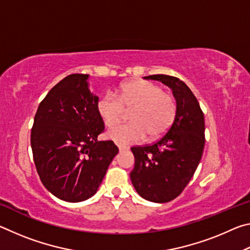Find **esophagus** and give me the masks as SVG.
I'll return each instance as SVG.
<instances>
[{"instance_id": "esophagus-1", "label": "esophagus", "mask_w": 250, "mask_h": 250, "mask_svg": "<svg viewBox=\"0 0 250 250\" xmlns=\"http://www.w3.org/2000/svg\"><path fill=\"white\" fill-rule=\"evenodd\" d=\"M118 147H119V150H120V151H124V150H126V149H128V146H121V145L118 146Z\"/></svg>"}]
</instances>
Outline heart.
<instances>
[{
  "mask_svg": "<svg viewBox=\"0 0 250 250\" xmlns=\"http://www.w3.org/2000/svg\"><path fill=\"white\" fill-rule=\"evenodd\" d=\"M130 112V124L110 128L107 138L121 146L138 143L147 137L159 138L166 133L176 117V101L162 87L147 80H133L119 88L116 95L108 92L97 103V111L107 126L119 122Z\"/></svg>",
  "mask_w": 250,
  "mask_h": 250,
  "instance_id": "obj_1",
  "label": "heart"
}]
</instances>
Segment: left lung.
Segmentation results:
<instances>
[{"mask_svg":"<svg viewBox=\"0 0 250 250\" xmlns=\"http://www.w3.org/2000/svg\"><path fill=\"white\" fill-rule=\"evenodd\" d=\"M172 89L176 117L167 132L158 141L132 146L134 167L131 182L139 195L154 203L174 200L188 184L202 159L205 145L204 113L191 89L179 78L151 75Z\"/></svg>","mask_w":250,"mask_h":250,"instance_id":"obj_1","label":"left lung"}]
</instances>
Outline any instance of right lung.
<instances>
[{"label":"right lung","mask_w":250,"mask_h":250,"mask_svg":"<svg viewBox=\"0 0 250 250\" xmlns=\"http://www.w3.org/2000/svg\"><path fill=\"white\" fill-rule=\"evenodd\" d=\"M87 79L88 75L71 74L55 84L41 101L31 132L42 183L59 200L71 203L96 194L119 150L111 140H97L104 125Z\"/></svg>","instance_id":"1"}]
</instances>
